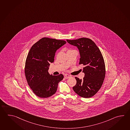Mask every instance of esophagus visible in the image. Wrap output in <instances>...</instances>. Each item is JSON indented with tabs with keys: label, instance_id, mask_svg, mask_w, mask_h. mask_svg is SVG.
Segmentation results:
<instances>
[{
	"label": "esophagus",
	"instance_id": "esophagus-1",
	"mask_svg": "<svg viewBox=\"0 0 130 130\" xmlns=\"http://www.w3.org/2000/svg\"><path fill=\"white\" fill-rule=\"evenodd\" d=\"M71 77V76L69 74H66L64 75V78L65 79H68V78H70Z\"/></svg>",
	"mask_w": 130,
	"mask_h": 130
}]
</instances>
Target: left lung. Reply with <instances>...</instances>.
Returning <instances> with one entry per match:
<instances>
[{
  "instance_id": "obj_1",
  "label": "left lung",
  "mask_w": 130,
  "mask_h": 130,
  "mask_svg": "<svg viewBox=\"0 0 130 130\" xmlns=\"http://www.w3.org/2000/svg\"><path fill=\"white\" fill-rule=\"evenodd\" d=\"M70 44L76 47L79 51V64L84 65L83 79L75 77L76 85L73 89L83 98L92 97L101 88L105 77V65L101 51L92 40L87 38L67 40Z\"/></svg>"
}]
</instances>
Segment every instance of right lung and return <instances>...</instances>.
Returning <instances> with one entry per match:
<instances>
[{
    "mask_svg": "<svg viewBox=\"0 0 130 130\" xmlns=\"http://www.w3.org/2000/svg\"><path fill=\"white\" fill-rule=\"evenodd\" d=\"M66 43L64 40L44 37L32 46L27 57L25 75L28 84L35 94L40 98H48L55 94L63 75H53L48 72L54 61L56 51Z\"/></svg>",
    "mask_w": 130,
    "mask_h": 130,
    "instance_id": "obj_1",
    "label": "right lung"
}]
</instances>
